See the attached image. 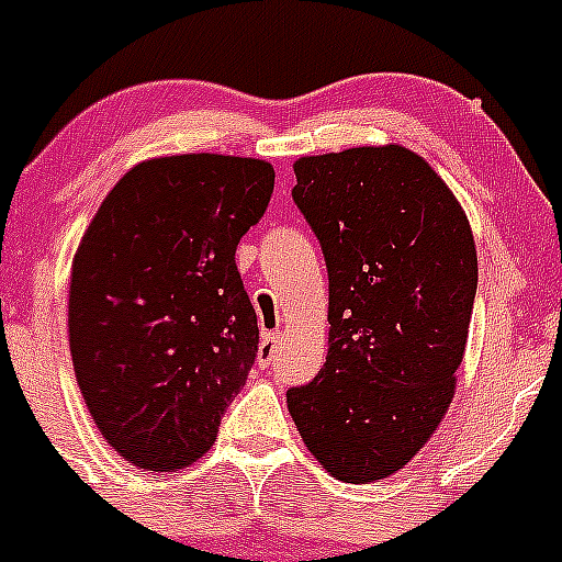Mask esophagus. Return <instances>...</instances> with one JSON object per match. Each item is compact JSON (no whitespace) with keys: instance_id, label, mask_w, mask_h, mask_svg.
Returning <instances> with one entry per match:
<instances>
[{"instance_id":"34e87169","label":"esophagus","mask_w":562,"mask_h":562,"mask_svg":"<svg viewBox=\"0 0 562 562\" xmlns=\"http://www.w3.org/2000/svg\"><path fill=\"white\" fill-rule=\"evenodd\" d=\"M277 342H280V334L277 331H266L263 337H260V345H258V364H271V359H274L277 353Z\"/></svg>"}]
</instances>
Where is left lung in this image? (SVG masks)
Here are the masks:
<instances>
[{
    "label": "left lung",
    "instance_id": "left-lung-1",
    "mask_svg": "<svg viewBox=\"0 0 562 562\" xmlns=\"http://www.w3.org/2000/svg\"><path fill=\"white\" fill-rule=\"evenodd\" d=\"M293 201L328 271V353L288 411L345 484L405 468L443 422L468 345L479 258L451 187L400 144L293 162Z\"/></svg>",
    "mask_w": 562,
    "mask_h": 562
}]
</instances>
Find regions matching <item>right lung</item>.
Masks as SVG:
<instances>
[{"label": "right lung", "mask_w": 562, "mask_h": 562, "mask_svg": "<svg viewBox=\"0 0 562 562\" xmlns=\"http://www.w3.org/2000/svg\"><path fill=\"white\" fill-rule=\"evenodd\" d=\"M274 190L266 160L171 155L113 184L70 271L72 370L119 457L171 473L217 440L258 353L236 245Z\"/></svg>", "instance_id": "right-lung-1"}]
</instances>
